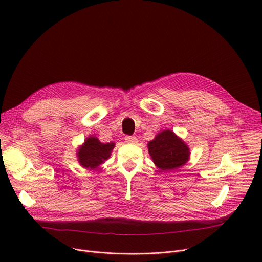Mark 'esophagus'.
Returning a JSON list of instances; mask_svg holds the SVG:
<instances>
[{"label": "esophagus", "instance_id": "34e87169", "mask_svg": "<svg viewBox=\"0 0 262 262\" xmlns=\"http://www.w3.org/2000/svg\"><path fill=\"white\" fill-rule=\"evenodd\" d=\"M125 142H127V143H132V144H135V143H137L138 142V139L136 138L135 136H125Z\"/></svg>", "mask_w": 262, "mask_h": 262}]
</instances>
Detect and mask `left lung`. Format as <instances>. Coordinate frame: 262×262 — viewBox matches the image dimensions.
Here are the masks:
<instances>
[{"instance_id": "obj_1", "label": "left lung", "mask_w": 262, "mask_h": 262, "mask_svg": "<svg viewBox=\"0 0 262 262\" xmlns=\"http://www.w3.org/2000/svg\"><path fill=\"white\" fill-rule=\"evenodd\" d=\"M148 153L161 171H171L183 167L189 160V146L170 129L162 130L147 143Z\"/></svg>"}]
</instances>
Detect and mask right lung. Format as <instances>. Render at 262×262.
Instances as JSON below:
<instances>
[{"label": "right lung", "mask_w": 262, "mask_h": 262, "mask_svg": "<svg viewBox=\"0 0 262 262\" xmlns=\"http://www.w3.org/2000/svg\"><path fill=\"white\" fill-rule=\"evenodd\" d=\"M114 147V142L102 143L96 137L90 136L78 148V162L86 169H96L110 157Z\"/></svg>", "instance_id": "obj_1"}]
</instances>
